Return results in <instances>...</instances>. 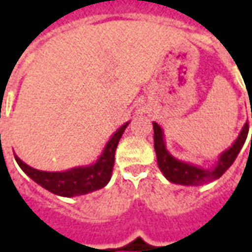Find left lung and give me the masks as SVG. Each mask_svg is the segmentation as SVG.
Instances as JSON below:
<instances>
[{"instance_id": "left-lung-1", "label": "left lung", "mask_w": 252, "mask_h": 252, "mask_svg": "<svg viewBox=\"0 0 252 252\" xmlns=\"http://www.w3.org/2000/svg\"><path fill=\"white\" fill-rule=\"evenodd\" d=\"M247 135H249V124L246 123L236 140L231 144V147L219 155L215 165L211 168H203L196 164L183 161L172 156V154L167 150L163 128L154 121V145L158 158V165L165 179L171 183L180 184V186H195V187L211 183L220 178L230 168L231 164L235 161L236 156L239 155L247 139Z\"/></svg>"}]
</instances>
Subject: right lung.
Listing matches in <instances>:
<instances>
[{"instance_id": "obj_1", "label": "right lung", "mask_w": 252, "mask_h": 252, "mask_svg": "<svg viewBox=\"0 0 252 252\" xmlns=\"http://www.w3.org/2000/svg\"><path fill=\"white\" fill-rule=\"evenodd\" d=\"M128 124L129 121L124 126H121L109 137L101 155L94 163L89 165H79V167L61 171V172H48V171H40L28 165L17 155L16 161L33 182H36L38 186L48 189L49 192L64 197L87 195V193L105 187L109 183L113 164H115V152H116L117 144Z\"/></svg>"}]
</instances>
